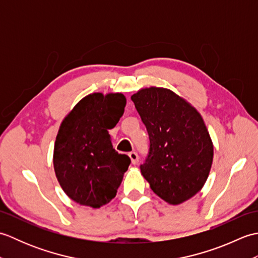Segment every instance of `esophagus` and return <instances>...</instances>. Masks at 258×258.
<instances>
[{"label":"esophagus","instance_id":"1","mask_svg":"<svg viewBox=\"0 0 258 258\" xmlns=\"http://www.w3.org/2000/svg\"><path fill=\"white\" fill-rule=\"evenodd\" d=\"M128 156L131 158V161H132V164H134V165H136V164L139 163V155L136 152H131Z\"/></svg>","mask_w":258,"mask_h":258}]
</instances>
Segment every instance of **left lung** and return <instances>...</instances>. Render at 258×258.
Returning a JSON list of instances; mask_svg holds the SVG:
<instances>
[{"label":"left lung","mask_w":258,"mask_h":258,"mask_svg":"<svg viewBox=\"0 0 258 258\" xmlns=\"http://www.w3.org/2000/svg\"><path fill=\"white\" fill-rule=\"evenodd\" d=\"M150 136L141 173L152 190L171 205L191 199L210 174L214 146L199 111L164 87H146L132 96Z\"/></svg>","instance_id":"obj_1"}]
</instances>
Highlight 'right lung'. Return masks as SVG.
I'll return each instance as SVG.
<instances>
[{"instance_id":"add662e5","label":"right lung","mask_w":258,"mask_h":258,"mask_svg":"<svg viewBox=\"0 0 258 258\" xmlns=\"http://www.w3.org/2000/svg\"><path fill=\"white\" fill-rule=\"evenodd\" d=\"M122 93H93L62 120L54 144L53 165L64 193L80 205L100 208L111 202L131 160L113 149L108 130L124 113Z\"/></svg>"}]
</instances>
